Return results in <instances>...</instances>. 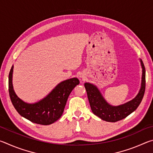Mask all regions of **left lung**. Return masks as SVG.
Listing matches in <instances>:
<instances>
[{
    "mask_svg": "<svg viewBox=\"0 0 153 153\" xmlns=\"http://www.w3.org/2000/svg\"><path fill=\"white\" fill-rule=\"evenodd\" d=\"M142 68L141 88L138 95L131 101L117 107H113L106 102L98 89L93 84L85 83L88 98L93 113L108 122H116L123 120L135 111L143 98L146 87V72L143 62L140 60Z\"/></svg>",
    "mask_w": 153,
    "mask_h": 153,
    "instance_id": "1",
    "label": "left lung"
}]
</instances>
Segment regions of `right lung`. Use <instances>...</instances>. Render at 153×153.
Returning a JSON list of instances; mask_svg holds the SVG:
<instances>
[{
	"label": "right lung",
	"instance_id": "obj_1",
	"mask_svg": "<svg viewBox=\"0 0 153 153\" xmlns=\"http://www.w3.org/2000/svg\"><path fill=\"white\" fill-rule=\"evenodd\" d=\"M13 66L9 74V92L13 105L16 111L27 120L40 125H50L61 117L67 98L73 89L79 84L74 77L59 84L47 97L34 104L23 101L15 94L12 84Z\"/></svg>",
	"mask_w": 153,
	"mask_h": 153
}]
</instances>
